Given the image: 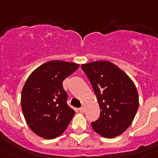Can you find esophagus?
Listing matches in <instances>:
<instances>
[{"instance_id": "34e87169", "label": "esophagus", "mask_w": 158, "mask_h": 158, "mask_svg": "<svg viewBox=\"0 0 158 158\" xmlns=\"http://www.w3.org/2000/svg\"><path fill=\"white\" fill-rule=\"evenodd\" d=\"M79 111H80L81 113H83V112L85 111L84 107H80V108H79Z\"/></svg>"}]
</instances>
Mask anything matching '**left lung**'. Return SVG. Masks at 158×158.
Returning <instances> with one entry per match:
<instances>
[{"mask_svg":"<svg viewBox=\"0 0 158 158\" xmlns=\"http://www.w3.org/2000/svg\"><path fill=\"white\" fill-rule=\"evenodd\" d=\"M94 89L99 105L100 117L92 122L98 134L114 138L131 124L139 106L134 82L114 64L107 60L81 64Z\"/></svg>","mask_w":158,"mask_h":158,"instance_id":"obj_1","label":"left lung"}]
</instances>
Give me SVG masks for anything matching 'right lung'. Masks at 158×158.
Returning <instances> with one entry per match:
<instances>
[{"instance_id":"1","label":"right lung","mask_w":158,"mask_h":158,"mask_svg":"<svg viewBox=\"0 0 158 158\" xmlns=\"http://www.w3.org/2000/svg\"><path fill=\"white\" fill-rule=\"evenodd\" d=\"M79 67L76 63L52 60L40 65L26 81L21 105L30 128L40 137L54 139L63 133L75 114L67 104L63 81Z\"/></svg>"}]
</instances>
